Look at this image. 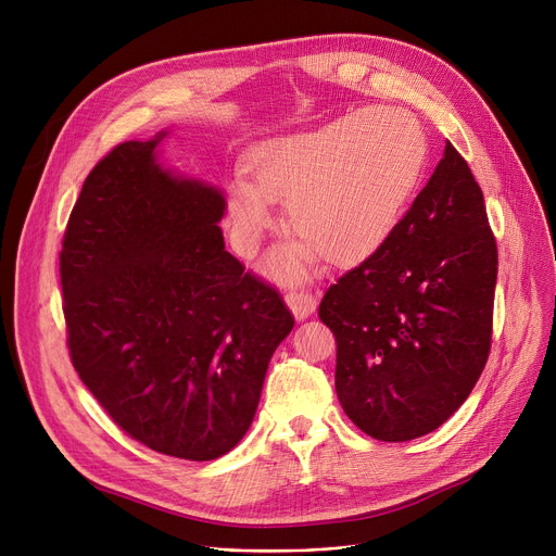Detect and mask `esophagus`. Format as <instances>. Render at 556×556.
<instances>
[{
  "label": "esophagus",
  "mask_w": 556,
  "mask_h": 556,
  "mask_svg": "<svg viewBox=\"0 0 556 556\" xmlns=\"http://www.w3.org/2000/svg\"><path fill=\"white\" fill-rule=\"evenodd\" d=\"M287 305L299 320L307 318L316 309V299L309 289H291L287 291Z\"/></svg>",
  "instance_id": "1"
}]
</instances>
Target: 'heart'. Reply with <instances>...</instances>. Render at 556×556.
<instances>
[{
	"instance_id": "1",
	"label": "heart",
	"mask_w": 556,
	"mask_h": 556,
	"mask_svg": "<svg viewBox=\"0 0 556 556\" xmlns=\"http://www.w3.org/2000/svg\"><path fill=\"white\" fill-rule=\"evenodd\" d=\"M429 141L415 114L393 105L356 110L314 132L265 143L231 186L228 211L240 253L251 255L276 222L296 242L280 253L293 267L314 253L330 265L372 251L395 226L427 166Z\"/></svg>"
}]
</instances>
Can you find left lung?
<instances>
[{
  "instance_id": "1",
  "label": "left lung",
  "mask_w": 556,
  "mask_h": 556,
  "mask_svg": "<svg viewBox=\"0 0 556 556\" xmlns=\"http://www.w3.org/2000/svg\"><path fill=\"white\" fill-rule=\"evenodd\" d=\"M498 247L482 190L451 143L386 240L318 305L337 339V395L381 442L458 410L492 350Z\"/></svg>"
}]
</instances>
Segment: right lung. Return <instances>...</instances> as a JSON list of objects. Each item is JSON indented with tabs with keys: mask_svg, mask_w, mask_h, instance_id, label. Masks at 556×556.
Here are the masks:
<instances>
[{
	"mask_svg": "<svg viewBox=\"0 0 556 556\" xmlns=\"http://www.w3.org/2000/svg\"><path fill=\"white\" fill-rule=\"evenodd\" d=\"M161 137L87 175L62 238V312L72 364L118 429L204 463L249 431L293 316L224 249L222 192L159 168Z\"/></svg>",
	"mask_w": 556,
	"mask_h": 556,
	"instance_id": "obj_1",
	"label": "right lung"
}]
</instances>
